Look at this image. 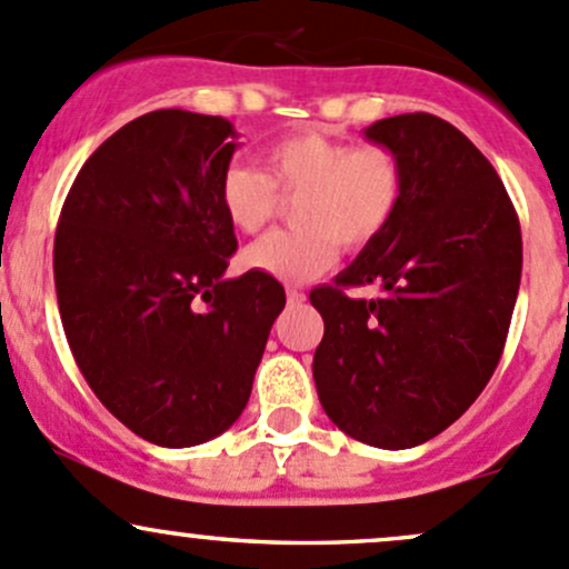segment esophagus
<instances>
[{
	"label": "esophagus",
	"instance_id": "34e87169",
	"mask_svg": "<svg viewBox=\"0 0 569 569\" xmlns=\"http://www.w3.org/2000/svg\"><path fill=\"white\" fill-rule=\"evenodd\" d=\"M286 297H289L291 305L305 302V291H300V289H286Z\"/></svg>",
	"mask_w": 569,
	"mask_h": 569
}]
</instances>
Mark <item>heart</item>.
Listing matches in <instances>:
<instances>
[{
    "instance_id": "heart-1",
    "label": "heart",
    "mask_w": 569,
    "mask_h": 569,
    "mask_svg": "<svg viewBox=\"0 0 569 569\" xmlns=\"http://www.w3.org/2000/svg\"><path fill=\"white\" fill-rule=\"evenodd\" d=\"M267 171L231 163L218 184L226 218L244 234H256L278 209V190L300 196L291 220L297 229L272 231L244 250V267L302 283L335 264L338 244L362 250L392 223L403 196L398 158L376 143H351L325 133H297L269 143Z\"/></svg>"
}]
</instances>
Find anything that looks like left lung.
<instances>
[{
    "label": "left lung",
    "mask_w": 569,
    "mask_h": 569,
    "mask_svg": "<svg viewBox=\"0 0 569 569\" xmlns=\"http://www.w3.org/2000/svg\"><path fill=\"white\" fill-rule=\"evenodd\" d=\"M403 171L392 223L310 291L325 319L313 381L351 439L409 450L469 409L499 365L521 286V223L486 154L433 113L365 128ZM382 297L355 301L349 284Z\"/></svg>",
    "instance_id": "left-lung-1"
}]
</instances>
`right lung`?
<instances>
[{"instance_id":"add662e5","label":"right lung","mask_w":569,"mask_h":569,"mask_svg":"<svg viewBox=\"0 0 569 569\" xmlns=\"http://www.w3.org/2000/svg\"><path fill=\"white\" fill-rule=\"evenodd\" d=\"M237 139L223 117L143 113L83 163L53 237L59 316L83 379L160 447L234 426L286 305L264 272L226 278L237 237L218 184Z\"/></svg>"}]
</instances>
